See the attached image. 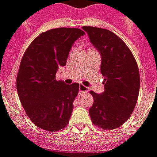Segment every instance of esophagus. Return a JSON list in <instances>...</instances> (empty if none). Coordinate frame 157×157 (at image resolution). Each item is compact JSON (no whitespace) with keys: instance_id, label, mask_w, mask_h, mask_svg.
I'll list each match as a JSON object with an SVG mask.
<instances>
[{"instance_id":"obj_1","label":"esophagus","mask_w":157,"mask_h":157,"mask_svg":"<svg viewBox=\"0 0 157 157\" xmlns=\"http://www.w3.org/2000/svg\"><path fill=\"white\" fill-rule=\"evenodd\" d=\"M88 90L87 87L83 86V85H80L79 86V92L80 93H86Z\"/></svg>"}]
</instances>
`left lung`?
<instances>
[{"label":"left lung","instance_id":"obj_1","mask_svg":"<svg viewBox=\"0 0 157 157\" xmlns=\"http://www.w3.org/2000/svg\"><path fill=\"white\" fill-rule=\"evenodd\" d=\"M90 42L101 53V72L105 91H91L94 104L89 115L94 125L114 130L122 125L133 112L140 87V75L132 52L121 38L109 30L82 26Z\"/></svg>","mask_w":157,"mask_h":157}]
</instances>
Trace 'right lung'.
I'll return each mask as SVG.
<instances>
[{
	"mask_svg": "<svg viewBox=\"0 0 157 157\" xmlns=\"http://www.w3.org/2000/svg\"><path fill=\"white\" fill-rule=\"evenodd\" d=\"M85 34L78 28L61 27L42 33L23 55L16 79L17 92L29 119L38 127L58 132L69 123L79 84L56 81L75 41Z\"/></svg>",
	"mask_w": 157,
	"mask_h": 157,
	"instance_id": "right-lung-1",
	"label": "right lung"
}]
</instances>
